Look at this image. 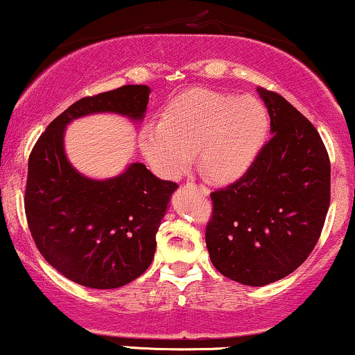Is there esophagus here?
<instances>
[{"label":"esophagus","mask_w":355,"mask_h":355,"mask_svg":"<svg viewBox=\"0 0 355 355\" xmlns=\"http://www.w3.org/2000/svg\"><path fill=\"white\" fill-rule=\"evenodd\" d=\"M187 185L195 187V189H197L198 191H200V193L203 195V197H209V195H210V190L207 189V187H203V185H195V183H187Z\"/></svg>","instance_id":"34e87169"}]
</instances>
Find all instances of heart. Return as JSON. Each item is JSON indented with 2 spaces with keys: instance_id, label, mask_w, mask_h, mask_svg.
I'll use <instances>...</instances> for the list:
<instances>
[{
  "instance_id": "b5f03b06",
  "label": "heart",
  "mask_w": 355,
  "mask_h": 355,
  "mask_svg": "<svg viewBox=\"0 0 355 355\" xmlns=\"http://www.w3.org/2000/svg\"><path fill=\"white\" fill-rule=\"evenodd\" d=\"M268 125L266 107L254 96L195 88L166 105L160 123L141 126L138 146L155 172L166 178L180 177L197 150L200 172L227 185L254 166Z\"/></svg>"
}]
</instances>
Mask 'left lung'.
Listing matches in <instances>:
<instances>
[{"label":"left lung","mask_w":355,"mask_h":355,"mask_svg":"<svg viewBox=\"0 0 355 355\" xmlns=\"http://www.w3.org/2000/svg\"><path fill=\"white\" fill-rule=\"evenodd\" d=\"M272 138L248 172L210 195L205 242L227 279L262 287L302 266L331 203V162L315 126L279 93L257 88Z\"/></svg>","instance_id":"8db88e82"}]
</instances>
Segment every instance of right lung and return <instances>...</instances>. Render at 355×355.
Segmentation results:
<instances>
[{
  "mask_svg": "<svg viewBox=\"0 0 355 355\" xmlns=\"http://www.w3.org/2000/svg\"><path fill=\"white\" fill-rule=\"evenodd\" d=\"M148 96L146 85H125L81 98L46 126L31 150L24 191L28 227L46 262L85 287H123L144 274L178 185L138 162L105 180L80 173L64 153V128L95 113L141 121Z\"/></svg>",
  "mask_w": 355,
  "mask_h": 355,
  "instance_id": "right-lung-1",
  "label": "right lung"
}]
</instances>
